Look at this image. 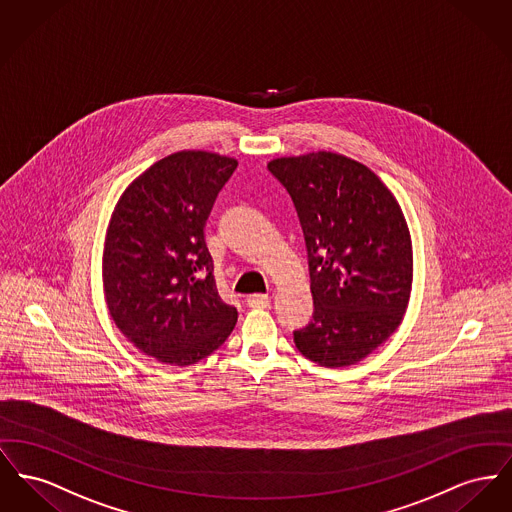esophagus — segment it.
Here are the masks:
<instances>
[{"label": "esophagus", "mask_w": 512, "mask_h": 512, "mask_svg": "<svg viewBox=\"0 0 512 512\" xmlns=\"http://www.w3.org/2000/svg\"><path fill=\"white\" fill-rule=\"evenodd\" d=\"M271 303V298L267 294H253L247 298V305L253 309H265Z\"/></svg>", "instance_id": "1"}]
</instances>
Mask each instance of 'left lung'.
<instances>
[{
    "instance_id": "left-lung-1",
    "label": "left lung",
    "mask_w": 512,
    "mask_h": 512,
    "mask_svg": "<svg viewBox=\"0 0 512 512\" xmlns=\"http://www.w3.org/2000/svg\"><path fill=\"white\" fill-rule=\"evenodd\" d=\"M269 172L300 218L313 319L296 348L323 367L369 356L402 323L412 290V240L400 205L367 166L336 154L274 158Z\"/></svg>"
}]
</instances>
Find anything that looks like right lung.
Instances as JSON below:
<instances>
[{"label":"right lung","instance_id":"1","mask_svg":"<svg viewBox=\"0 0 512 512\" xmlns=\"http://www.w3.org/2000/svg\"><path fill=\"white\" fill-rule=\"evenodd\" d=\"M238 160L180 151L154 162L120 197L104 257V296L121 334L143 354L193 365L224 344L238 321L218 296L205 241L212 205Z\"/></svg>","mask_w":512,"mask_h":512}]
</instances>
